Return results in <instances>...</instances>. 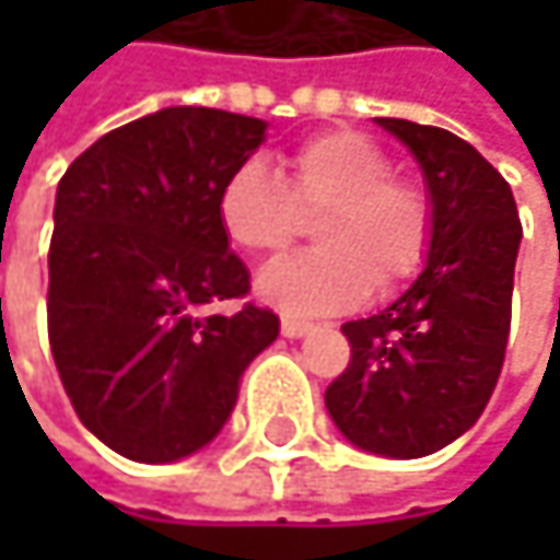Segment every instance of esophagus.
I'll return each mask as SVG.
<instances>
[{
	"label": "esophagus",
	"mask_w": 560,
	"mask_h": 560,
	"mask_svg": "<svg viewBox=\"0 0 560 560\" xmlns=\"http://www.w3.org/2000/svg\"><path fill=\"white\" fill-rule=\"evenodd\" d=\"M314 330V324L311 320H298V317H281V334L288 337V340H298V337H304V334H311Z\"/></svg>",
	"instance_id": "34e87169"
}]
</instances>
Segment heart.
<instances>
[{"label": "heart", "mask_w": 560, "mask_h": 560, "mask_svg": "<svg viewBox=\"0 0 560 560\" xmlns=\"http://www.w3.org/2000/svg\"><path fill=\"white\" fill-rule=\"evenodd\" d=\"M320 249L266 266L259 294L291 314H324L357 304L370 284L389 291L415 276L431 246V200L424 187L392 177L389 155L366 136L324 132L281 159L276 174L246 162L220 187L226 236L253 253H281L301 217H316Z\"/></svg>", "instance_id": "heart-1"}]
</instances>
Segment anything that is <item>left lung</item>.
Instances as JSON below:
<instances>
[{"instance_id": "1", "label": "left lung", "mask_w": 560, "mask_h": 560, "mask_svg": "<svg viewBox=\"0 0 560 560\" xmlns=\"http://www.w3.org/2000/svg\"><path fill=\"white\" fill-rule=\"evenodd\" d=\"M376 122L424 174L431 246L389 307L340 327L353 360L324 401L360 451L415 460L474 428L497 389L522 223L505 177L470 142L408 119Z\"/></svg>"}]
</instances>
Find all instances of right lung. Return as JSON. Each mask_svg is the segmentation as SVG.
Returning a JSON list of instances; mask_svg holds the SVG:
<instances>
[{
  "mask_svg": "<svg viewBox=\"0 0 560 560\" xmlns=\"http://www.w3.org/2000/svg\"><path fill=\"white\" fill-rule=\"evenodd\" d=\"M269 122L168 106L96 139L63 171L48 253V337L77 418L116 454L171 464L226 424L279 317L243 304L249 272L220 187Z\"/></svg>",
  "mask_w": 560,
  "mask_h": 560,
  "instance_id": "right-lung-1",
  "label": "right lung"
}]
</instances>
